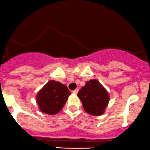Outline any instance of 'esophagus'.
<instances>
[{
	"label": "esophagus",
	"mask_w": 150,
	"mask_h": 150,
	"mask_svg": "<svg viewBox=\"0 0 150 150\" xmlns=\"http://www.w3.org/2000/svg\"><path fill=\"white\" fill-rule=\"evenodd\" d=\"M78 91H79V89L74 90V91H73V93H74V94H77Z\"/></svg>",
	"instance_id": "34e87169"
}]
</instances>
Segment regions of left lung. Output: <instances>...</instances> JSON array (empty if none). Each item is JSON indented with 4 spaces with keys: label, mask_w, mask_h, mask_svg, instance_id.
Returning <instances> with one entry per match:
<instances>
[{
    "label": "left lung",
    "mask_w": 150,
    "mask_h": 150,
    "mask_svg": "<svg viewBox=\"0 0 150 150\" xmlns=\"http://www.w3.org/2000/svg\"><path fill=\"white\" fill-rule=\"evenodd\" d=\"M78 97L84 110L92 115H102L109 102V94L102 84L96 79L86 82L78 92Z\"/></svg>",
    "instance_id": "obj_1"
}]
</instances>
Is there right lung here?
Instances as JSON below:
<instances>
[{
	"instance_id": "1",
	"label": "right lung",
	"mask_w": 150,
	"mask_h": 150,
	"mask_svg": "<svg viewBox=\"0 0 150 150\" xmlns=\"http://www.w3.org/2000/svg\"><path fill=\"white\" fill-rule=\"evenodd\" d=\"M70 95L66 85L51 80L38 92L36 99L41 112L55 115L62 109Z\"/></svg>"
}]
</instances>
